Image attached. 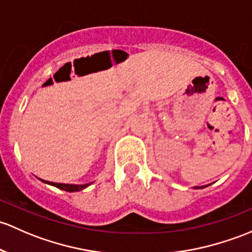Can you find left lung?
Returning <instances> with one entry per match:
<instances>
[{"label": "left lung", "mask_w": 252, "mask_h": 252, "mask_svg": "<svg viewBox=\"0 0 252 252\" xmlns=\"http://www.w3.org/2000/svg\"><path fill=\"white\" fill-rule=\"evenodd\" d=\"M195 189H203V187H195Z\"/></svg>", "instance_id": "8db88e82"}]
</instances>
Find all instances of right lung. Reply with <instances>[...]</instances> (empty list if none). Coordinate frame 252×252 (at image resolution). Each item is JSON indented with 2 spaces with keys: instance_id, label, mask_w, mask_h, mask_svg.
Masks as SVG:
<instances>
[{
  "instance_id": "right-lung-1",
  "label": "right lung",
  "mask_w": 252,
  "mask_h": 252,
  "mask_svg": "<svg viewBox=\"0 0 252 252\" xmlns=\"http://www.w3.org/2000/svg\"><path fill=\"white\" fill-rule=\"evenodd\" d=\"M47 184L52 185V186L58 187V189L66 190V192H76V190H81L84 189L86 187H88L89 185H66V184H55V182H48Z\"/></svg>"
}]
</instances>
